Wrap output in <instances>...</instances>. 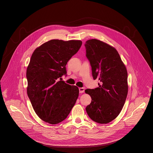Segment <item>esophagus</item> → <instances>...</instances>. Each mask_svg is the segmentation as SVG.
Returning a JSON list of instances; mask_svg holds the SVG:
<instances>
[{
    "instance_id": "34e87169",
    "label": "esophagus",
    "mask_w": 153,
    "mask_h": 153,
    "mask_svg": "<svg viewBox=\"0 0 153 153\" xmlns=\"http://www.w3.org/2000/svg\"><path fill=\"white\" fill-rule=\"evenodd\" d=\"M79 93H83L85 92V88H79Z\"/></svg>"
}]
</instances>
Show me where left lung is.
I'll use <instances>...</instances> for the list:
<instances>
[{
    "label": "left lung",
    "instance_id": "obj_1",
    "mask_svg": "<svg viewBox=\"0 0 153 153\" xmlns=\"http://www.w3.org/2000/svg\"><path fill=\"white\" fill-rule=\"evenodd\" d=\"M85 46L93 79L101 82L96 88L85 90L92 98L86 112L93 121L107 124L119 115L125 103L128 91L127 69L114 48L97 39L87 40Z\"/></svg>",
    "mask_w": 153,
    "mask_h": 153
}]
</instances>
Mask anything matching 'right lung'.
I'll use <instances>...</instances> for the list:
<instances>
[{"instance_id":"1","label":"right lung","mask_w":153,"mask_h":153,"mask_svg":"<svg viewBox=\"0 0 153 153\" xmlns=\"http://www.w3.org/2000/svg\"><path fill=\"white\" fill-rule=\"evenodd\" d=\"M82 44L81 40L54 39L32 54L26 70L27 93L36 114L45 122L56 124L63 121L78 98V87L66 83L61 77L66 76L67 62Z\"/></svg>"}]
</instances>
